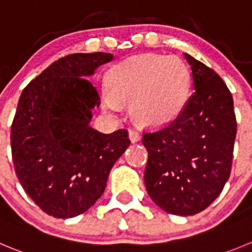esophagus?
<instances>
[{
	"mask_svg": "<svg viewBox=\"0 0 252 252\" xmlns=\"http://www.w3.org/2000/svg\"><path fill=\"white\" fill-rule=\"evenodd\" d=\"M128 138H130L131 142L136 143V142H138V141H141V135L137 132V131L131 130L130 132H128Z\"/></svg>",
	"mask_w": 252,
	"mask_h": 252,
	"instance_id": "esophagus-1",
	"label": "esophagus"
}]
</instances>
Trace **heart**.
<instances>
[{"mask_svg":"<svg viewBox=\"0 0 252 252\" xmlns=\"http://www.w3.org/2000/svg\"><path fill=\"white\" fill-rule=\"evenodd\" d=\"M190 71L178 57L141 54L120 62L107 74L100 92L102 107L116 116L130 101L133 121L146 128H159L181 115L190 93Z\"/></svg>","mask_w":252,"mask_h":252,"instance_id":"b5f03b06","label":"heart"}]
</instances>
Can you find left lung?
<instances>
[{
  "label": "left lung",
  "instance_id": "obj_1",
  "mask_svg": "<svg viewBox=\"0 0 252 252\" xmlns=\"http://www.w3.org/2000/svg\"><path fill=\"white\" fill-rule=\"evenodd\" d=\"M184 58L193 94L171 125L145 133L142 142L148 152V195L164 212L188 217L209 207L229 179L236 119L222 79L187 53Z\"/></svg>",
  "mask_w": 252,
  "mask_h": 252
}]
</instances>
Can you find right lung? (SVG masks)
I'll return each instance as SVG.
<instances>
[{"label": "right lung", "instance_id": "add662e5", "mask_svg": "<svg viewBox=\"0 0 252 252\" xmlns=\"http://www.w3.org/2000/svg\"><path fill=\"white\" fill-rule=\"evenodd\" d=\"M112 59L101 52L66 56L21 94L11 128L14 169L26 193L48 215L68 219L93 207L130 145L126 130L107 135L90 125L100 96L88 78Z\"/></svg>", "mask_w": 252, "mask_h": 252}]
</instances>
